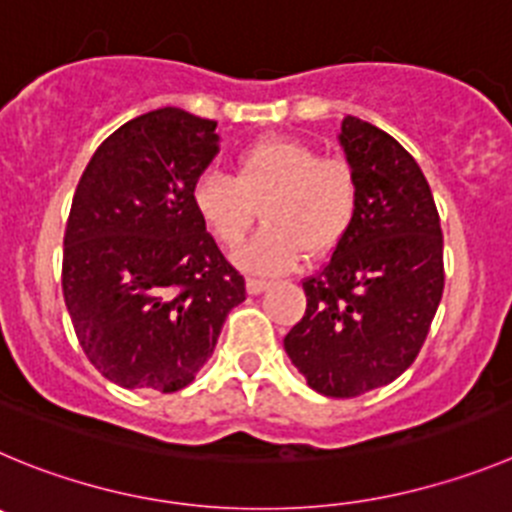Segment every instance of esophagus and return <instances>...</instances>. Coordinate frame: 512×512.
<instances>
[{
  "instance_id": "1",
  "label": "esophagus",
  "mask_w": 512,
  "mask_h": 512,
  "mask_svg": "<svg viewBox=\"0 0 512 512\" xmlns=\"http://www.w3.org/2000/svg\"><path fill=\"white\" fill-rule=\"evenodd\" d=\"M270 288V280L265 278H247V290H250L252 296H257V293H262V290Z\"/></svg>"
}]
</instances>
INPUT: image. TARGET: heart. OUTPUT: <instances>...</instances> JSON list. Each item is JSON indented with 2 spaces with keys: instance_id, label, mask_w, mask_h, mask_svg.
Wrapping results in <instances>:
<instances>
[{
  "instance_id": "1",
  "label": "heart",
  "mask_w": 512,
  "mask_h": 512,
  "mask_svg": "<svg viewBox=\"0 0 512 512\" xmlns=\"http://www.w3.org/2000/svg\"><path fill=\"white\" fill-rule=\"evenodd\" d=\"M357 173L344 158H321L296 137H260L234 158V178L204 170L193 183V209L224 247H237L262 209L265 227L239 247L234 262L255 273H280L308 257H324L357 214Z\"/></svg>"
}]
</instances>
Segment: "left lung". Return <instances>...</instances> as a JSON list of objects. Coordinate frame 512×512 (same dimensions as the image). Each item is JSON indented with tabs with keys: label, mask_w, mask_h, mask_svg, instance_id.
Wrapping results in <instances>:
<instances>
[{
	"label": "left lung",
	"mask_w": 512,
	"mask_h": 512,
	"mask_svg": "<svg viewBox=\"0 0 512 512\" xmlns=\"http://www.w3.org/2000/svg\"><path fill=\"white\" fill-rule=\"evenodd\" d=\"M339 145L357 173V214L324 267L303 280L306 313L283 347L316 393L354 398L403 375L444 293L434 196L398 140L357 117Z\"/></svg>",
	"instance_id": "obj_1"
}]
</instances>
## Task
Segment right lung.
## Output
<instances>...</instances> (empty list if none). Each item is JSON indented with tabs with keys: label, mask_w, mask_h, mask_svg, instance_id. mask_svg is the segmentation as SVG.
I'll list each match as a JSON object with an SVG mask.
<instances>
[{
	"label": "right lung",
	"mask_w": 512,
	"mask_h": 512,
	"mask_svg": "<svg viewBox=\"0 0 512 512\" xmlns=\"http://www.w3.org/2000/svg\"><path fill=\"white\" fill-rule=\"evenodd\" d=\"M216 122L176 107L101 142L73 193L63 298L86 357L114 385L176 393L214 354L245 278L193 209Z\"/></svg>",
	"instance_id": "right-lung-1"
}]
</instances>
